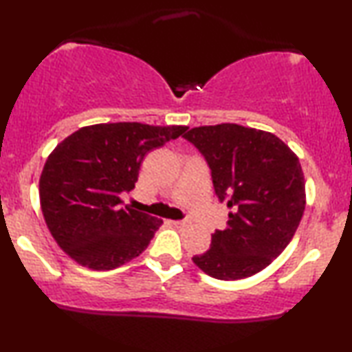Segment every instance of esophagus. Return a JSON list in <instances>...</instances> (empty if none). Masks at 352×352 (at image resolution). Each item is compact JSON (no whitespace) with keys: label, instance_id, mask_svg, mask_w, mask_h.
I'll list each match as a JSON object with an SVG mask.
<instances>
[{"label":"esophagus","instance_id":"34e87169","mask_svg":"<svg viewBox=\"0 0 352 352\" xmlns=\"http://www.w3.org/2000/svg\"><path fill=\"white\" fill-rule=\"evenodd\" d=\"M173 224H175L177 229H184V228H189L190 221H189V219H184V221H173Z\"/></svg>","mask_w":352,"mask_h":352}]
</instances>
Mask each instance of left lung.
<instances>
[{
	"label": "left lung",
	"instance_id": "8db88e82",
	"mask_svg": "<svg viewBox=\"0 0 352 352\" xmlns=\"http://www.w3.org/2000/svg\"><path fill=\"white\" fill-rule=\"evenodd\" d=\"M208 162L214 192L229 221L211 247L192 258L219 280L252 277L295 235L306 208L305 175L296 153L276 134L235 123L197 126L184 134Z\"/></svg>",
	"mask_w": 352,
	"mask_h": 352
}]
</instances>
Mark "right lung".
Here are the masks:
<instances>
[{"instance_id": "obj_1", "label": "right lung", "mask_w": 352, "mask_h": 352, "mask_svg": "<svg viewBox=\"0 0 352 352\" xmlns=\"http://www.w3.org/2000/svg\"><path fill=\"white\" fill-rule=\"evenodd\" d=\"M187 126L99 123L72 133L50 153L40 204L57 245L81 266L110 271L139 256L163 221L124 205L147 152Z\"/></svg>"}]
</instances>
